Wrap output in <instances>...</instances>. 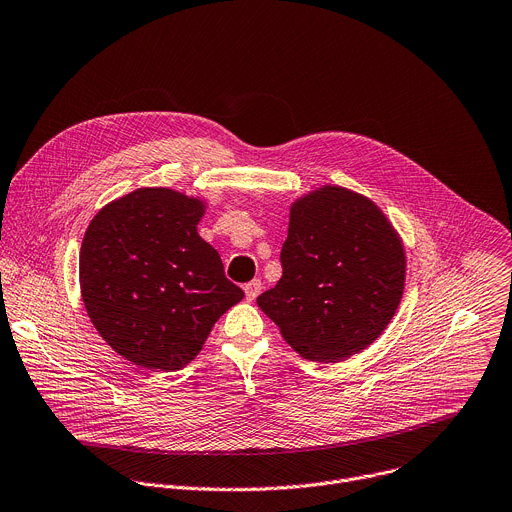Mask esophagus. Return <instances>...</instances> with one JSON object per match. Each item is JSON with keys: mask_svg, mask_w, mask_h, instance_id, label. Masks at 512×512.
I'll return each instance as SVG.
<instances>
[{"mask_svg": "<svg viewBox=\"0 0 512 512\" xmlns=\"http://www.w3.org/2000/svg\"><path fill=\"white\" fill-rule=\"evenodd\" d=\"M244 293H246V299H248V301H254V299L262 293V282H260V280H256V278H254V280H250L248 285L244 287Z\"/></svg>", "mask_w": 512, "mask_h": 512, "instance_id": "1", "label": "esophagus"}]
</instances>
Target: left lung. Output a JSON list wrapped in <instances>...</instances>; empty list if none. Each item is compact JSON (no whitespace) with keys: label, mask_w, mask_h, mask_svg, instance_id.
Here are the masks:
<instances>
[{"label":"left lung","mask_w":512,"mask_h":512,"mask_svg":"<svg viewBox=\"0 0 512 512\" xmlns=\"http://www.w3.org/2000/svg\"><path fill=\"white\" fill-rule=\"evenodd\" d=\"M282 276L258 307L313 362H344L380 337L405 291V246L368 197L323 185L291 205Z\"/></svg>","instance_id":"1"}]
</instances>
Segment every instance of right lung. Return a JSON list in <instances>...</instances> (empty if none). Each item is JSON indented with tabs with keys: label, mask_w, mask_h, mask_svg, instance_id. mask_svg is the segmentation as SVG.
<instances>
[{
	"label": "right lung",
	"mask_w": 512,
	"mask_h": 512,
	"mask_svg": "<svg viewBox=\"0 0 512 512\" xmlns=\"http://www.w3.org/2000/svg\"><path fill=\"white\" fill-rule=\"evenodd\" d=\"M205 201L142 187L91 219L79 256L87 315L128 362L175 372L201 352L215 321L244 299L197 223Z\"/></svg>",
	"instance_id": "1"
}]
</instances>
